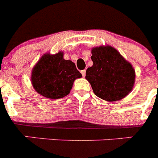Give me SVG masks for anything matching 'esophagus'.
Wrapping results in <instances>:
<instances>
[{
	"instance_id": "esophagus-1",
	"label": "esophagus",
	"mask_w": 158,
	"mask_h": 158,
	"mask_svg": "<svg viewBox=\"0 0 158 158\" xmlns=\"http://www.w3.org/2000/svg\"><path fill=\"white\" fill-rule=\"evenodd\" d=\"M81 73L82 76H83L84 77H85V73H86L85 69H83V70H81Z\"/></svg>"
}]
</instances>
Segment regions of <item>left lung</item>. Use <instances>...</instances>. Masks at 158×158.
<instances>
[{
  "label": "left lung",
  "mask_w": 158,
  "mask_h": 158,
  "mask_svg": "<svg viewBox=\"0 0 158 158\" xmlns=\"http://www.w3.org/2000/svg\"><path fill=\"white\" fill-rule=\"evenodd\" d=\"M91 58L93 65L86 70L85 78L96 96L111 102L131 93L135 85V71L114 47H94Z\"/></svg>",
  "instance_id": "left-lung-1"
}]
</instances>
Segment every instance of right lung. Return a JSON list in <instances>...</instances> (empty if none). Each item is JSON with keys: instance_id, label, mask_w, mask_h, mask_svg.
<instances>
[{"instance_id": "obj_1", "label": "right lung", "mask_w": 158, "mask_h": 158, "mask_svg": "<svg viewBox=\"0 0 158 158\" xmlns=\"http://www.w3.org/2000/svg\"><path fill=\"white\" fill-rule=\"evenodd\" d=\"M63 52L46 54L35 65L31 73V82L39 94L50 99H59L67 96L73 81L82 75L70 60L63 58Z\"/></svg>"}]
</instances>
